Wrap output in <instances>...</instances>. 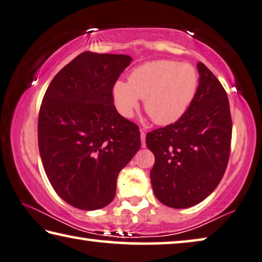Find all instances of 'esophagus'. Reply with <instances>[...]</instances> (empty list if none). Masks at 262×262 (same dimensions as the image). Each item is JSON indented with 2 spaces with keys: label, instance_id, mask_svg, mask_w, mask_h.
Returning <instances> with one entry per match:
<instances>
[{
  "label": "esophagus",
  "instance_id": "1",
  "mask_svg": "<svg viewBox=\"0 0 262 262\" xmlns=\"http://www.w3.org/2000/svg\"><path fill=\"white\" fill-rule=\"evenodd\" d=\"M141 142H142V147H146V133L141 129Z\"/></svg>",
  "mask_w": 262,
  "mask_h": 262
}]
</instances>
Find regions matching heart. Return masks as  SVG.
<instances>
[{
	"instance_id": "b5f03b06",
	"label": "heart",
	"mask_w": 262,
	"mask_h": 262,
	"mask_svg": "<svg viewBox=\"0 0 262 262\" xmlns=\"http://www.w3.org/2000/svg\"><path fill=\"white\" fill-rule=\"evenodd\" d=\"M198 89V72L191 64L156 60L136 68L128 82L116 81L113 97L116 108L130 118L143 100L144 111L156 124L168 126L185 114Z\"/></svg>"
}]
</instances>
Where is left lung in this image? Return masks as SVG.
<instances>
[{
    "mask_svg": "<svg viewBox=\"0 0 262 262\" xmlns=\"http://www.w3.org/2000/svg\"><path fill=\"white\" fill-rule=\"evenodd\" d=\"M199 84L188 111L175 123L149 132L155 156L150 170L156 198L173 209L198 204L217 188L231 150L232 119L227 94L206 66L197 64Z\"/></svg>",
    "mask_w": 262,
    "mask_h": 262,
    "instance_id": "left-lung-1",
    "label": "left lung"
}]
</instances>
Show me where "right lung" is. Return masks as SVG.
<instances>
[{
	"mask_svg": "<svg viewBox=\"0 0 262 262\" xmlns=\"http://www.w3.org/2000/svg\"><path fill=\"white\" fill-rule=\"evenodd\" d=\"M132 57L82 52L50 82L38 116L45 173L61 199L92 211L113 201L116 180L141 147L140 130L120 115L113 87Z\"/></svg>",
	"mask_w": 262,
	"mask_h": 262,
	"instance_id": "1",
	"label": "right lung"
}]
</instances>
